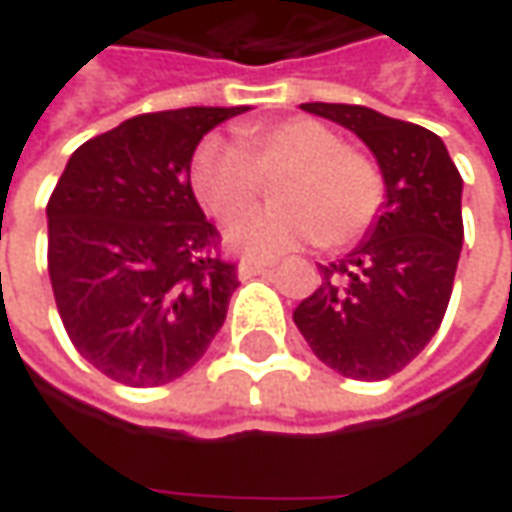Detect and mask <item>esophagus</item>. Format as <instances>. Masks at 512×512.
Returning <instances> with one entry per match:
<instances>
[{"instance_id": "1", "label": "esophagus", "mask_w": 512, "mask_h": 512, "mask_svg": "<svg viewBox=\"0 0 512 512\" xmlns=\"http://www.w3.org/2000/svg\"><path fill=\"white\" fill-rule=\"evenodd\" d=\"M270 265L267 262H256V259H245L239 265V279H253V276H265Z\"/></svg>"}]
</instances>
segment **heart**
<instances>
[{
  "label": "heart",
  "mask_w": 512,
  "mask_h": 512,
  "mask_svg": "<svg viewBox=\"0 0 512 512\" xmlns=\"http://www.w3.org/2000/svg\"><path fill=\"white\" fill-rule=\"evenodd\" d=\"M239 148L205 139L190 159V190L207 216L230 222L256 205L262 182L273 210L227 230V245L247 256H282L307 242H359L384 207V176L362 150L310 116H290L239 130Z\"/></svg>",
  "instance_id": "1"
}]
</instances>
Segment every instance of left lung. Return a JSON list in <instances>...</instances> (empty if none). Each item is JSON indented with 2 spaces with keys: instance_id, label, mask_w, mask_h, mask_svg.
<instances>
[{
  "instance_id": "1",
  "label": "left lung",
  "mask_w": 512,
  "mask_h": 512,
  "mask_svg": "<svg viewBox=\"0 0 512 512\" xmlns=\"http://www.w3.org/2000/svg\"><path fill=\"white\" fill-rule=\"evenodd\" d=\"M302 110L353 130L384 176L382 216L293 310L316 359L359 382L399 373L436 336L464 242L462 176L433 130L362 105Z\"/></svg>"
}]
</instances>
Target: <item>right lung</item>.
<instances>
[{
	"instance_id": "1",
	"label": "right lung",
	"mask_w": 512,
	"mask_h": 512,
	"mask_svg": "<svg viewBox=\"0 0 512 512\" xmlns=\"http://www.w3.org/2000/svg\"><path fill=\"white\" fill-rule=\"evenodd\" d=\"M239 108L142 113L73 150L48 202V273L73 347L99 373L159 387L187 373L239 287L190 190L207 130Z\"/></svg>"
}]
</instances>
